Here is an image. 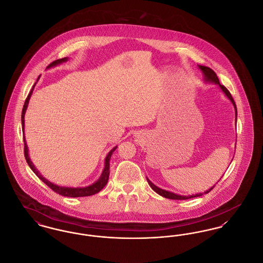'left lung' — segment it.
<instances>
[{"instance_id":"1","label":"left lung","mask_w":263,"mask_h":263,"mask_svg":"<svg viewBox=\"0 0 263 263\" xmlns=\"http://www.w3.org/2000/svg\"><path fill=\"white\" fill-rule=\"evenodd\" d=\"M198 67L200 68V70H201V73H202V79H203V81H204L205 83H213V84L217 85V86L221 89L222 93L231 100V102H232V105H233V107H234V111H235V124H236L237 110H236V105H235V102H234V100H233V98H232V94L230 93V91H229L223 85H221V84L219 83V80H218V78L216 77V72H215L212 68H210V67H208V66H203V65H199V64H198ZM147 182H148L149 185L154 190L157 194H159L160 196H162V197H164V198L171 199V200H187V199H192V198L201 197L203 194H208V193H209L211 190H213V187L215 186V185H213L212 187H210L208 191H205V192H203V193H199V194H195V195H189V196H182V195H178V194L172 193V192H169V191L163 190V189H161V187H158V186L155 185L148 178H147Z\"/></svg>"}]
</instances>
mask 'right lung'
Returning <instances> with one entry per match:
<instances>
[{"label":"right lung","instance_id":"1","mask_svg":"<svg viewBox=\"0 0 263 263\" xmlns=\"http://www.w3.org/2000/svg\"><path fill=\"white\" fill-rule=\"evenodd\" d=\"M68 61V58H63V59H60L58 61H54L53 62H51L47 68H51V67H54L59 64H62L63 62H67ZM41 76L36 79V82L37 80L40 79ZM36 82L33 84L32 88H31V92L28 95L26 101H25V104H24V107H23V111H22V127H23V135H24V145H25V158L27 160V163L28 165L30 166L32 172L46 184L48 185L52 191H54L55 193L64 196V197H69V198H78V197H88V196H92L97 194L98 192H100L105 185L107 184L109 179V161H110V158L113 154V152L116 150L117 146H115L114 148H112L110 151H109L108 154L105 157V160H104V168L103 171L100 175V177L98 178L97 181H95L93 183L92 185H87V186H79V187H71V186H64V185H59L51 183L50 181H48L47 179H46L42 174L41 172L37 170L35 168V166L33 165V163L31 162V158H30V155H29V148H28V145H27V142H26V138H25V114H26V111L28 109L29 106V102H30V99H31V94L33 91V88L36 84Z\"/></svg>","mask_w":263,"mask_h":263}]
</instances>
